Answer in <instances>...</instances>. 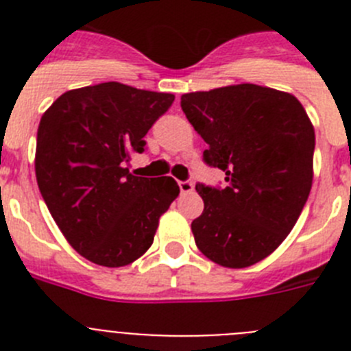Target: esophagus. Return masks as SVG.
I'll return each instance as SVG.
<instances>
[{
  "instance_id": "obj_1",
  "label": "esophagus",
  "mask_w": 351,
  "mask_h": 351,
  "mask_svg": "<svg viewBox=\"0 0 351 351\" xmlns=\"http://www.w3.org/2000/svg\"><path fill=\"white\" fill-rule=\"evenodd\" d=\"M179 190H181V193H191L195 190V184L191 181H181L179 182Z\"/></svg>"
}]
</instances>
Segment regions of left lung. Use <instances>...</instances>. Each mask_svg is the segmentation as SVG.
Here are the masks:
<instances>
[{
	"instance_id": "obj_1",
	"label": "left lung",
	"mask_w": 351,
	"mask_h": 351,
	"mask_svg": "<svg viewBox=\"0 0 351 351\" xmlns=\"http://www.w3.org/2000/svg\"><path fill=\"white\" fill-rule=\"evenodd\" d=\"M181 108L206 141L204 161L228 182L195 186L204 200L191 223L197 247L223 267H250L283 243L302 213L315 128L295 96L256 84L186 93Z\"/></svg>"
}]
</instances>
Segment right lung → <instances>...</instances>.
Segmentation results:
<instances>
[{
	"mask_svg": "<svg viewBox=\"0 0 351 351\" xmlns=\"http://www.w3.org/2000/svg\"><path fill=\"white\" fill-rule=\"evenodd\" d=\"M176 96L121 82L71 89L43 112L36 133L40 193L70 246L104 267H123L153 244L178 198L172 178H138L126 163Z\"/></svg>",
	"mask_w": 351,
	"mask_h": 351,
	"instance_id": "right-lung-1",
	"label": "right lung"
}]
</instances>
